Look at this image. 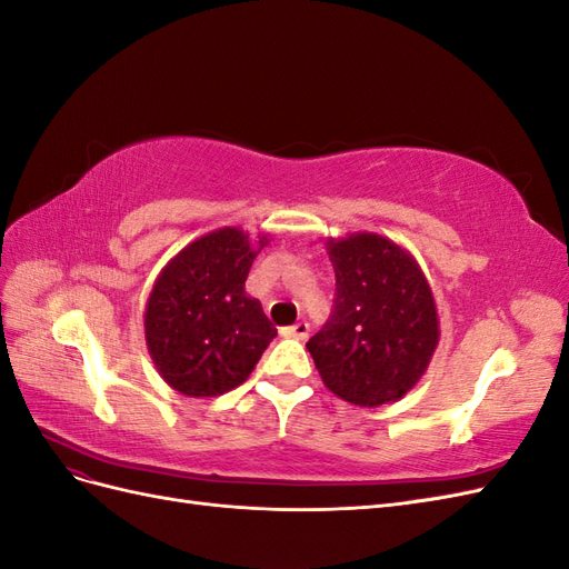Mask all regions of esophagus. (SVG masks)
<instances>
[{
	"mask_svg": "<svg viewBox=\"0 0 569 569\" xmlns=\"http://www.w3.org/2000/svg\"><path fill=\"white\" fill-rule=\"evenodd\" d=\"M308 332H311V325H308L306 320H299L297 325H291V327H282V335L295 337V339H306Z\"/></svg>",
	"mask_w": 569,
	"mask_h": 569,
	"instance_id": "1",
	"label": "esophagus"
}]
</instances>
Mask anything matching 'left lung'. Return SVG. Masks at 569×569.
Returning a JSON list of instances; mask_svg holds the SVG:
<instances>
[{"instance_id":"8db88e82","label":"left lung","mask_w":569,"mask_h":569,"mask_svg":"<svg viewBox=\"0 0 569 569\" xmlns=\"http://www.w3.org/2000/svg\"><path fill=\"white\" fill-rule=\"evenodd\" d=\"M332 316L308 339L325 387L363 408L399 401L429 366L439 320L418 263L387 237L332 239Z\"/></svg>"}]
</instances>
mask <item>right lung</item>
I'll use <instances>...</instances> for the list:
<instances>
[{"label": "right lung", "mask_w": 569, "mask_h": 569, "mask_svg": "<svg viewBox=\"0 0 569 569\" xmlns=\"http://www.w3.org/2000/svg\"><path fill=\"white\" fill-rule=\"evenodd\" d=\"M266 237L258 247H266ZM249 237L222 228L184 247L159 274L144 313L149 353L184 396L242 385L278 330L244 282L256 258Z\"/></svg>", "instance_id": "obj_1"}]
</instances>
